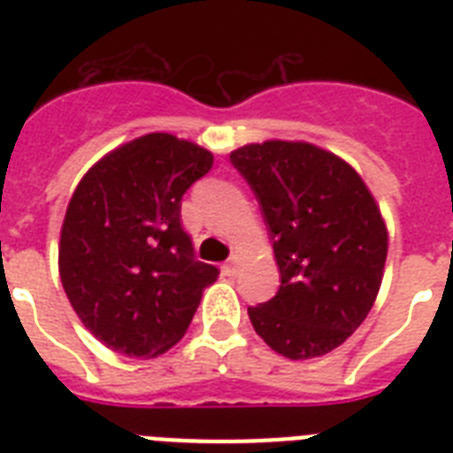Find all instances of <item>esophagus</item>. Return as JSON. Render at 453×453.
Here are the masks:
<instances>
[{"label":"esophagus","mask_w":453,"mask_h":453,"mask_svg":"<svg viewBox=\"0 0 453 453\" xmlns=\"http://www.w3.org/2000/svg\"><path fill=\"white\" fill-rule=\"evenodd\" d=\"M237 268H240V258H237V256H233L230 261L223 263V273H226V275H234Z\"/></svg>","instance_id":"34e87169"}]
</instances>
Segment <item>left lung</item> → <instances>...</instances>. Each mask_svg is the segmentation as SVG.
<instances>
[{"mask_svg":"<svg viewBox=\"0 0 453 453\" xmlns=\"http://www.w3.org/2000/svg\"><path fill=\"white\" fill-rule=\"evenodd\" d=\"M230 162L261 204L282 277L249 319L284 357H322L365 322L380 289L388 230L379 204L350 164L312 143H251Z\"/></svg>","mask_w":453,"mask_h":453,"instance_id":"left-lung-1","label":"left lung"}]
</instances>
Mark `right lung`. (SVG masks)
I'll return each mask as SVG.
<instances>
[{"instance_id":"1","label":"right lung","mask_w":453,"mask_h":453,"mask_svg":"<svg viewBox=\"0 0 453 453\" xmlns=\"http://www.w3.org/2000/svg\"><path fill=\"white\" fill-rule=\"evenodd\" d=\"M197 143L148 134L98 159L60 227L58 270L81 324L110 350L150 359L180 341L219 268L195 258L180 199L209 173Z\"/></svg>"}]
</instances>
